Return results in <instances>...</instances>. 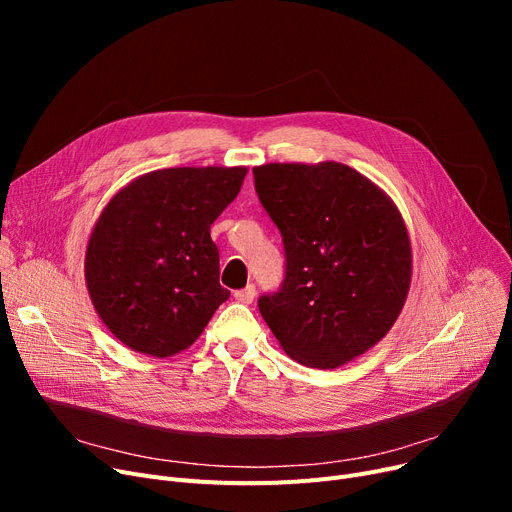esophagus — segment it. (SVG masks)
Wrapping results in <instances>:
<instances>
[{
  "label": "esophagus",
  "instance_id": "1",
  "mask_svg": "<svg viewBox=\"0 0 512 512\" xmlns=\"http://www.w3.org/2000/svg\"><path fill=\"white\" fill-rule=\"evenodd\" d=\"M234 299L238 301V303H253V299H255V286L253 284H249V286H245V288H240V290H236L234 292Z\"/></svg>",
  "mask_w": 512,
  "mask_h": 512
}]
</instances>
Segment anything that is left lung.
<instances>
[{"instance_id":"obj_1","label":"left lung","mask_w":512,"mask_h":512,"mask_svg":"<svg viewBox=\"0 0 512 512\" xmlns=\"http://www.w3.org/2000/svg\"><path fill=\"white\" fill-rule=\"evenodd\" d=\"M261 205L282 232L286 278L259 311L282 351L336 369L394 326L413 276V251L394 201L338 161L253 168Z\"/></svg>"}]
</instances>
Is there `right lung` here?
<instances>
[{"label":"right lung","mask_w":512,"mask_h":512,"mask_svg":"<svg viewBox=\"0 0 512 512\" xmlns=\"http://www.w3.org/2000/svg\"><path fill=\"white\" fill-rule=\"evenodd\" d=\"M247 172L153 170L122 186L99 213L85 253L87 290L105 328L134 353L178 355L228 301L209 232Z\"/></svg>","instance_id":"1"}]
</instances>
